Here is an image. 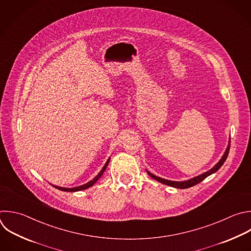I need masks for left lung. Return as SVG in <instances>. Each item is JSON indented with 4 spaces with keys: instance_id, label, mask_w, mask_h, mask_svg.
I'll return each instance as SVG.
<instances>
[{
    "instance_id": "left-lung-1",
    "label": "left lung",
    "mask_w": 251,
    "mask_h": 251,
    "mask_svg": "<svg viewBox=\"0 0 251 251\" xmlns=\"http://www.w3.org/2000/svg\"><path fill=\"white\" fill-rule=\"evenodd\" d=\"M229 147H230V140L228 141V145H227V148L224 153V155L222 156V158L220 159V161L214 166L213 169H211L210 171L196 176V177H193L189 180H185V181H173V180H168V179H163V178H160L158 176H153L152 174H151L150 172H147L148 175L152 177L153 179H155L156 181L160 182V183H163V184H166V185H170L172 187H176V188H180V189H185V188H189L191 186H194L198 183H200L202 180H204L206 177H208L209 176L215 174L217 171H219V169H221V166L224 164V162L226 161V157H227V154H228V151H229Z\"/></svg>"
}]
</instances>
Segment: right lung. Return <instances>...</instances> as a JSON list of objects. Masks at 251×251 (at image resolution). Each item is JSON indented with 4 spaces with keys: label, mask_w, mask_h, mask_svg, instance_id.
<instances>
[{
    "label": "right lung",
    "mask_w": 251,
    "mask_h": 251,
    "mask_svg": "<svg viewBox=\"0 0 251 251\" xmlns=\"http://www.w3.org/2000/svg\"><path fill=\"white\" fill-rule=\"evenodd\" d=\"M108 162H109V158L107 159V161L105 162V164H104V166L102 168V170L100 172V174L93 179V180H91V181H89L88 183H86V184H83V185H81V186H77V187H74V188H65V187H60V186H56V185H53L55 188H57V189H59V190H61V191H67V192H75V191H80V190H85V189H87V188H89V187H91V186H93L100 177H101V176L103 175V173L105 172V170H106V168H107V165H108Z\"/></svg>",
    "instance_id": "obj_1"
}]
</instances>
